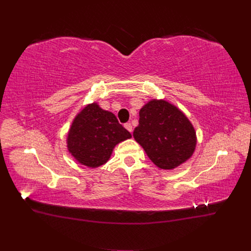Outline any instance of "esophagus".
<instances>
[{"label": "esophagus", "instance_id": "obj_1", "mask_svg": "<svg viewBox=\"0 0 251 251\" xmlns=\"http://www.w3.org/2000/svg\"><path fill=\"white\" fill-rule=\"evenodd\" d=\"M125 127L126 128V130L128 131V132H133V126H132V125L130 124V123H126V125H125Z\"/></svg>", "mask_w": 251, "mask_h": 251}]
</instances>
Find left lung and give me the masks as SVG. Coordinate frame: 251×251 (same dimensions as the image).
Wrapping results in <instances>:
<instances>
[{
    "instance_id": "8db88e82",
    "label": "left lung",
    "mask_w": 251,
    "mask_h": 251,
    "mask_svg": "<svg viewBox=\"0 0 251 251\" xmlns=\"http://www.w3.org/2000/svg\"><path fill=\"white\" fill-rule=\"evenodd\" d=\"M135 140L159 169L173 170L194 154L197 137L191 121L176 105L151 100L139 111Z\"/></svg>"
}]
</instances>
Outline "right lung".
I'll list each match as a JSON object with an SVG mask.
<instances>
[{
  "instance_id": "obj_1",
  "label": "right lung",
  "mask_w": 251,
  "mask_h": 251,
  "mask_svg": "<svg viewBox=\"0 0 251 251\" xmlns=\"http://www.w3.org/2000/svg\"><path fill=\"white\" fill-rule=\"evenodd\" d=\"M131 137V133L118 123L112 112L93 102L74 118L67 147L76 161L94 169L109 160L116 144Z\"/></svg>"
}]
</instances>
